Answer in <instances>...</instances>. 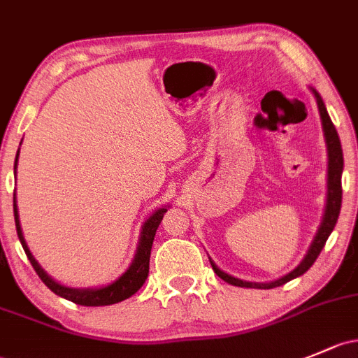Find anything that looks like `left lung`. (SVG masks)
<instances>
[{
    "instance_id": "1",
    "label": "left lung",
    "mask_w": 358,
    "mask_h": 358,
    "mask_svg": "<svg viewBox=\"0 0 358 358\" xmlns=\"http://www.w3.org/2000/svg\"><path fill=\"white\" fill-rule=\"evenodd\" d=\"M312 94L315 96V101H317L319 115H321L322 122V131H324L326 138V148H328V199H326V210L324 217H322V223L319 227L317 233H315L314 240H312L310 248L303 257V261L296 266L295 269L289 271L285 276L278 278V280L269 281V283H254V281H243L238 280V278L231 276V274H227L224 271H221L210 261V266H213L214 273L221 278L227 283L233 285V287H242V288H261V289H269L281 287V285L288 283V281L295 280V278L302 276L303 273H307L310 269V266L314 264L315 259L321 254L322 247H324L326 240L333 231L334 224H336L338 216H340L341 209V173H343V150H341V142L340 137H338V131L334 129L333 122H331L328 110H326L324 103H322V97L319 96V92L315 89H312Z\"/></svg>"
}]
</instances>
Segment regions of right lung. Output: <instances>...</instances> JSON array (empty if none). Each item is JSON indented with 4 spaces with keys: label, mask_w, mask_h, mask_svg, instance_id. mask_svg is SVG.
Returning a JSON list of instances; mask_svg holds the SVG:
<instances>
[{
    "label": "right lung",
    "mask_w": 358,
    "mask_h": 358,
    "mask_svg": "<svg viewBox=\"0 0 358 358\" xmlns=\"http://www.w3.org/2000/svg\"><path fill=\"white\" fill-rule=\"evenodd\" d=\"M18 150H17V157H15V166H13L15 173H17ZM166 210H168L166 208L154 210L152 216H149V220L145 221L144 227H142L141 240H138V247H137V252H135L134 261H131L130 268L127 269L118 280L101 288H69V287H63V285H59L58 281L52 280L50 274L41 268L39 262L34 259V255L30 254L27 243H25L24 233H22V228H20V220H18V209H17V197H15L13 194V214H15L17 235L18 238H20V243L22 247H24L25 254H27L30 264H32V268L36 269L37 276L43 280V283L46 285L52 293L70 300V302L78 303V306H85V307L113 306V303H118L122 302V300L129 299V296H131L134 293H137L138 289H141L142 285H144L145 280H148V274H149V259H150V248H152V242H154V235H156V229L159 227L161 220H163Z\"/></svg>",
    "instance_id": "right-lung-1"
}]
</instances>
